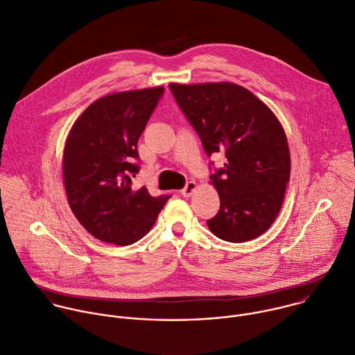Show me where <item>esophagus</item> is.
Masks as SVG:
<instances>
[{"label":"esophagus","instance_id":"esophagus-1","mask_svg":"<svg viewBox=\"0 0 355 355\" xmlns=\"http://www.w3.org/2000/svg\"><path fill=\"white\" fill-rule=\"evenodd\" d=\"M196 188H198L196 182H195V181H189V182L185 185V188L181 191V193H182V196L189 198V196L196 191Z\"/></svg>","mask_w":355,"mask_h":355}]
</instances>
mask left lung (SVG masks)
<instances>
[{
    "instance_id": "1",
    "label": "left lung",
    "mask_w": 355,
    "mask_h": 355,
    "mask_svg": "<svg viewBox=\"0 0 355 355\" xmlns=\"http://www.w3.org/2000/svg\"><path fill=\"white\" fill-rule=\"evenodd\" d=\"M170 89L207 156L227 157L210 175L220 196L218 213L207 220L210 231L232 243L263 235L279 214L291 178L288 139L278 117L234 83H171Z\"/></svg>"
}]
</instances>
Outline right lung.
Returning <instances> with one entry per match:
<instances>
[{
    "label": "right lung",
    "instance_id": "add662e5",
    "mask_svg": "<svg viewBox=\"0 0 355 355\" xmlns=\"http://www.w3.org/2000/svg\"><path fill=\"white\" fill-rule=\"evenodd\" d=\"M164 87L123 91L92 102L74 121L63 149V182L78 223L119 246L144 238L170 195L131 188L137 145Z\"/></svg>",
    "mask_w": 355,
    "mask_h": 355
}]
</instances>
